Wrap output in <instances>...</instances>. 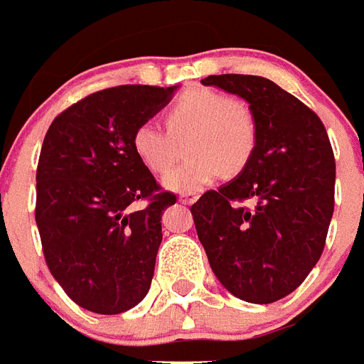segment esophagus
<instances>
[{
	"label": "esophagus",
	"mask_w": 364,
	"mask_h": 364,
	"mask_svg": "<svg viewBox=\"0 0 364 364\" xmlns=\"http://www.w3.org/2000/svg\"><path fill=\"white\" fill-rule=\"evenodd\" d=\"M178 200L182 203V205H193V203L197 200V196H182Z\"/></svg>",
	"instance_id": "obj_1"
}]
</instances>
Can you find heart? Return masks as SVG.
<instances>
[{
  "instance_id": "1",
  "label": "heart",
  "mask_w": 364,
  "mask_h": 364,
  "mask_svg": "<svg viewBox=\"0 0 364 364\" xmlns=\"http://www.w3.org/2000/svg\"><path fill=\"white\" fill-rule=\"evenodd\" d=\"M167 129L141 122L132 135L136 159L154 174H164L178 159L186 141L190 161L164 178V188L193 196L212 186L223 171L240 173L255 152L257 124L252 110L212 88L184 94L167 112Z\"/></svg>"
}]
</instances>
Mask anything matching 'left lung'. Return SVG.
<instances>
[{"mask_svg": "<svg viewBox=\"0 0 364 364\" xmlns=\"http://www.w3.org/2000/svg\"><path fill=\"white\" fill-rule=\"evenodd\" d=\"M200 82L250 105L257 144L237 178L191 206L197 237L229 293L255 304L280 301L323 252L334 210L329 136L314 110L269 78L210 75Z\"/></svg>", "mask_w": 364, "mask_h": 364, "instance_id": "obj_1", "label": "left lung"}]
</instances>
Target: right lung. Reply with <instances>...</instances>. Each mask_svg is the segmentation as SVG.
Instances as JSON below:
<instances>
[{"label": "right lung", "instance_id": "right-lung-1", "mask_svg": "<svg viewBox=\"0 0 364 364\" xmlns=\"http://www.w3.org/2000/svg\"><path fill=\"white\" fill-rule=\"evenodd\" d=\"M178 86H116L56 116L37 165L35 222L63 291L95 314H122L146 297L161 244V216L176 196L159 190L132 148L135 127ZM148 200L144 209H135Z\"/></svg>", "mask_w": 364, "mask_h": 364}]
</instances>
